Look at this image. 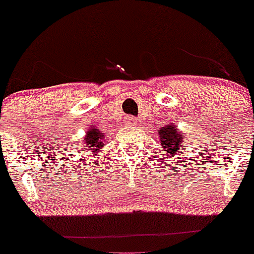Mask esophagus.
Returning <instances> with one entry per match:
<instances>
[{"label":"esophagus","mask_w":254,"mask_h":254,"mask_svg":"<svg viewBox=\"0 0 254 254\" xmlns=\"http://www.w3.org/2000/svg\"><path fill=\"white\" fill-rule=\"evenodd\" d=\"M125 124H127V127H134V125L136 124V119H135L134 117H131V115H129V117L125 118Z\"/></svg>","instance_id":"obj_1"}]
</instances>
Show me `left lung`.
<instances>
[{
    "label": "left lung",
    "instance_id": "left-lung-1",
    "mask_svg": "<svg viewBox=\"0 0 254 254\" xmlns=\"http://www.w3.org/2000/svg\"><path fill=\"white\" fill-rule=\"evenodd\" d=\"M157 132L160 135L163 151L167 155L168 160L173 158L176 153H181L182 148L186 147V146H183V135H181V131L176 129L175 125H167V127L158 130Z\"/></svg>",
    "mask_w": 254,
    "mask_h": 254
}]
</instances>
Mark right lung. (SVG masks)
<instances>
[{
	"label": "right lung",
	"mask_w": 254,
	"mask_h": 254,
	"mask_svg": "<svg viewBox=\"0 0 254 254\" xmlns=\"http://www.w3.org/2000/svg\"><path fill=\"white\" fill-rule=\"evenodd\" d=\"M103 139H104V135L103 132L99 131L98 129H89V131L87 132V136L83 141H86V146L89 150V152H98L101 151V148L103 147ZM89 152H86V155H89Z\"/></svg>",
	"instance_id": "right-lung-1"
}]
</instances>
